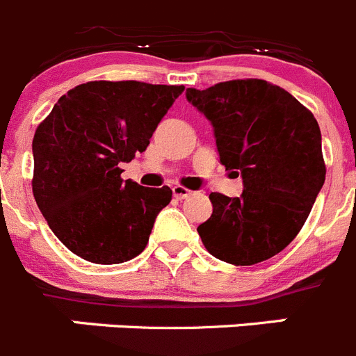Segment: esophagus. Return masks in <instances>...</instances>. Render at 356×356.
I'll list each match as a JSON object with an SVG mask.
<instances>
[{
    "label": "esophagus",
    "mask_w": 356,
    "mask_h": 356,
    "mask_svg": "<svg viewBox=\"0 0 356 356\" xmlns=\"http://www.w3.org/2000/svg\"><path fill=\"white\" fill-rule=\"evenodd\" d=\"M172 193H174V197L177 198V200H184V198H188L189 195H191V191L182 188V186H174V188H172Z\"/></svg>",
    "instance_id": "esophagus-1"
}]
</instances>
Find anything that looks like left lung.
<instances>
[{
    "label": "left lung",
    "instance_id": "obj_1",
    "mask_svg": "<svg viewBox=\"0 0 356 356\" xmlns=\"http://www.w3.org/2000/svg\"><path fill=\"white\" fill-rule=\"evenodd\" d=\"M188 102L214 128L219 161L244 191L211 193V218L197 228L205 249L232 265H254L281 253L304 227L325 168L321 131L311 111L260 79L186 89Z\"/></svg>",
    "mask_w": 356,
    "mask_h": 356
}]
</instances>
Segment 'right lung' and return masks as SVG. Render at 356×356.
Wrapping results in <instances>:
<instances>
[{"label": "right lung", "instance_id": "1", "mask_svg": "<svg viewBox=\"0 0 356 356\" xmlns=\"http://www.w3.org/2000/svg\"><path fill=\"white\" fill-rule=\"evenodd\" d=\"M184 86L95 81L70 89L33 138V195L56 237L77 257L114 265L138 257L172 189L121 179L147 149Z\"/></svg>", "mask_w": 356, "mask_h": 356}]
</instances>
